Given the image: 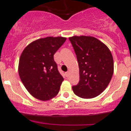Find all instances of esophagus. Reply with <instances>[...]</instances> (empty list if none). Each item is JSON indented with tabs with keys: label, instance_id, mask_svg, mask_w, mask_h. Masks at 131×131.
<instances>
[{
	"label": "esophagus",
	"instance_id": "34e87169",
	"mask_svg": "<svg viewBox=\"0 0 131 131\" xmlns=\"http://www.w3.org/2000/svg\"><path fill=\"white\" fill-rule=\"evenodd\" d=\"M66 75L67 77H69V71L66 72Z\"/></svg>",
	"mask_w": 131,
	"mask_h": 131
}]
</instances>
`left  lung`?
Wrapping results in <instances>:
<instances>
[{
	"instance_id": "1",
	"label": "left lung",
	"mask_w": 131,
	"mask_h": 131,
	"mask_svg": "<svg viewBox=\"0 0 131 131\" xmlns=\"http://www.w3.org/2000/svg\"><path fill=\"white\" fill-rule=\"evenodd\" d=\"M78 62L80 80L72 87L82 98H92L104 91L113 77L114 62L109 48L93 37H69Z\"/></svg>"
}]
</instances>
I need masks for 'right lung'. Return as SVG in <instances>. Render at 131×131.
Segmentation results:
<instances>
[{"label":"right lung","instance_id":"obj_1","mask_svg":"<svg viewBox=\"0 0 131 131\" xmlns=\"http://www.w3.org/2000/svg\"><path fill=\"white\" fill-rule=\"evenodd\" d=\"M66 40L62 37L40 38L29 43L21 54L18 73L28 92L35 98L49 100L58 93L63 78L54 54Z\"/></svg>","mask_w":131,"mask_h":131}]
</instances>
